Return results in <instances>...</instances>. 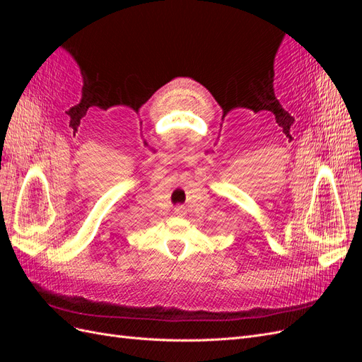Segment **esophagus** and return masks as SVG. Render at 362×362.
I'll return each mask as SVG.
<instances>
[{"mask_svg":"<svg viewBox=\"0 0 362 362\" xmlns=\"http://www.w3.org/2000/svg\"><path fill=\"white\" fill-rule=\"evenodd\" d=\"M173 213L177 214V216H184V214H185V208H184L182 205L175 206V208H173Z\"/></svg>","mask_w":362,"mask_h":362,"instance_id":"1","label":"esophagus"}]
</instances>
